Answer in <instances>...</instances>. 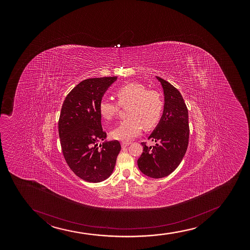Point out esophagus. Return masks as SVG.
<instances>
[{"label": "esophagus", "mask_w": 250, "mask_h": 250, "mask_svg": "<svg viewBox=\"0 0 250 250\" xmlns=\"http://www.w3.org/2000/svg\"><path fill=\"white\" fill-rule=\"evenodd\" d=\"M121 145H122V146H123V147H126V146H129L130 143H126V142H123V143L121 144Z\"/></svg>", "instance_id": "obj_1"}]
</instances>
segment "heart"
<instances>
[{
  "label": "heart",
  "instance_id": "1",
  "mask_svg": "<svg viewBox=\"0 0 250 250\" xmlns=\"http://www.w3.org/2000/svg\"><path fill=\"white\" fill-rule=\"evenodd\" d=\"M118 102L103 100L99 104V112L105 120L111 121L117 117L120 106L128 105L126 115L119 125L111 132L116 140H132L140 134L143 126L149 129L160 120L164 107L162 95L155 90H148L143 84L130 83L120 86L115 92Z\"/></svg>",
  "mask_w": 250,
  "mask_h": 250
}]
</instances>
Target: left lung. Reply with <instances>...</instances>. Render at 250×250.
Returning <instances> with one entry per match:
<instances>
[{
  "mask_svg": "<svg viewBox=\"0 0 250 250\" xmlns=\"http://www.w3.org/2000/svg\"><path fill=\"white\" fill-rule=\"evenodd\" d=\"M156 78L164 88V113L148 137L155 145L141 143L144 151L138 166L147 177L161 178L172 173L183 160L188 145L189 125L188 112L180 92L163 78Z\"/></svg>",
  "mask_w": 250,
  "mask_h": 250,
  "instance_id": "8db88e82",
  "label": "left lung"
}]
</instances>
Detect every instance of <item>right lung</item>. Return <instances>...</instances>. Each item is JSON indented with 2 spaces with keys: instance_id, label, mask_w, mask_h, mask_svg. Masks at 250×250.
Wrapping results in <instances>:
<instances>
[{
  "instance_id": "obj_1",
  "label": "right lung",
  "mask_w": 250,
  "mask_h": 250,
  "mask_svg": "<svg viewBox=\"0 0 250 250\" xmlns=\"http://www.w3.org/2000/svg\"><path fill=\"white\" fill-rule=\"evenodd\" d=\"M117 77L89 78L66 96L58 121L61 146L66 164L84 181L99 183L114 169L120 143L106 138L101 124L99 104Z\"/></svg>"
}]
</instances>
